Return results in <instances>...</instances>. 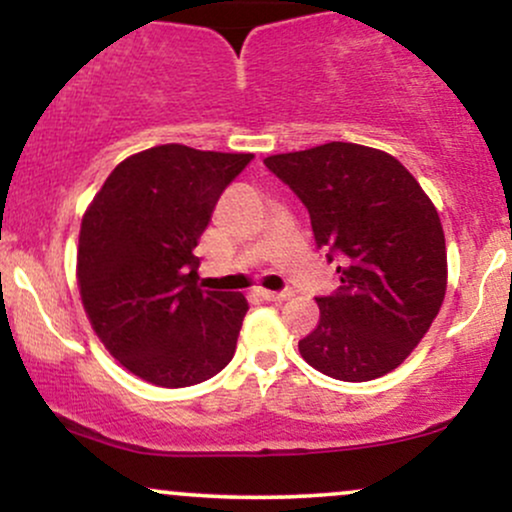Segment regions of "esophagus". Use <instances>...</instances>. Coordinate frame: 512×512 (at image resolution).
Instances as JSON below:
<instances>
[{
  "mask_svg": "<svg viewBox=\"0 0 512 512\" xmlns=\"http://www.w3.org/2000/svg\"><path fill=\"white\" fill-rule=\"evenodd\" d=\"M257 293H260L264 301H272V303H284V301H289V298L293 296L291 291H267V289H260Z\"/></svg>",
  "mask_w": 512,
  "mask_h": 512,
  "instance_id": "34e87169",
  "label": "esophagus"
}]
</instances>
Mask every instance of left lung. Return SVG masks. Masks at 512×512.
<instances>
[{
  "label": "left lung",
  "instance_id": "1",
  "mask_svg": "<svg viewBox=\"0 0 512 512\" xmlns=\"http://www.w3.org/2000/svg\"><path fill=\"white\" fill-rule=\"evenodd\" d=\"M296 192L317 248L342 260L320 322L298 351L320 373L366 383L395 370L436 320L448 286L440 216L395 156L330 142L264 158Z\"/></svg>",
  "mask_w": 512,
  "mask_h": 512
}]
</instances>
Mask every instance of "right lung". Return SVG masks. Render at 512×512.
Returning a JSON list of instances; mask_svg holds the SVG:
<instances>
[{"instance_id":"obj_1","label":"right lung","mask_w":512,"mask_h":512,"mask_svg":"<svg viewBox=\"0 0 512 512\" xmlns=\"http://www.w3.org/2000/svg\"><path fill=\"white\" fill-rule=\"evenodd\" d=\"M252 154L163 144L125 158L81 219L76 279L105 349L146 383L187 387L236 354L248 301L197 286V240Z\"/></svg>"}]
</instances>
